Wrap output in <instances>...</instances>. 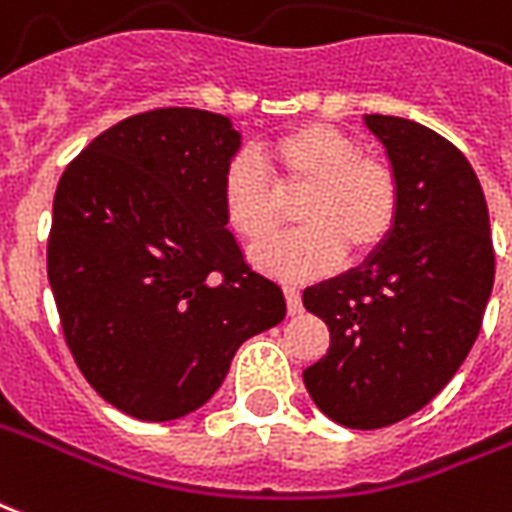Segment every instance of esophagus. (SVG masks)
<instances>
[{
  "label": "esophagus",
  "instance_id": "esophagus-1",
  "mask_svg": "<svg viewBox=\"0 0 512 512\" xmlns=\"http://www.w3.org/2000/svg\"><path fill=\"white\" fill-rule=\"evenodd\" d=\"M285 301H287V314L301 312V290L293 285H285Z\"/></svg>",
  "mask_w": 512,
  "mask_h": 512
}]
</instances>
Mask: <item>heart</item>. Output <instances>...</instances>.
I'll list each match as a JSON object with an SVG mask.
<instances>
[{"mask_svg": "<svg viewBox=\"0 0 512 512\" xmlns=\"http://www.w3.org/2000/svg\"><path fill=\"white\" fill-rule=\"evenodd\" d=\"M272 165L268 177L255 154L227 162L219 200L227 227L246 244H260L282 222V195H304L285 238L257 246L252 260L279 279H312L331 271L342 255L352 260L377 252L391 238L401 189L391 162L363 154L361 143L331 124H306L257 149Z\"/></svg>", "mask_w": 512, "mask_h": 512, "instance_id": "1", "label": "heart"}]
</instances>
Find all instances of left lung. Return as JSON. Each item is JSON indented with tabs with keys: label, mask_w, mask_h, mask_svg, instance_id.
I'll list each match as a JSON object with an SVG mask.
<instances>
[{
	"label": "left lung",
	"mask_w": 512,
	"mask_h": 512,
	"mask_svg": "<svg viewBox=\"0 0 512 512\" xmlns=\"http://www.w3.org/2000/svg\"><path fill=\"white\" fill-rule=\"evenodd\" d=\"M396 170L391 238L363 266L306 287L331 347L304 372L314 404L347 429H382L423 410L478 339L494 287L483 189L461 151L418 121L369 113Z\"/></svg>",
	"instance_id": "left-lung-1"
}]
</instances>
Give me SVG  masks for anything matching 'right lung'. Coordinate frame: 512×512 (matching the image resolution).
<instances>
[{
    "instance_id": "right-lung-1",
    "label": "right lung",
    "mask_w": 512,
    "mask_h": 512,
    "mask_svg": "<svg viewBox=\"0 0 512 512\" xmlns=\"http://www.w3.org/2000/svg\"><path fill=\"white\" fill-rule=\"evenodd\" d=\"M241 146L227 116L157 108L113 124L59 179L48 282L64 342L102 399L138 420L203 407L285 295L227 230L219 184Z\"/></svg>"
}]
</instances>
